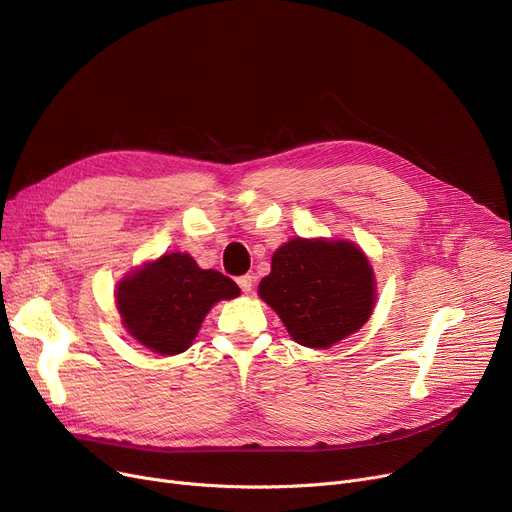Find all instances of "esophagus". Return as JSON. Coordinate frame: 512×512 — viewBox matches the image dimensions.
Listing matches in <instances>:
<instances>
[{"mask_svg": "<svg viewBox=\"0 0 512 512\" xmlns=\"http://www.w3.org/2000/svg\"><path fill=\"white\" fill-rule=\"evenodd\" d=\"M236 284L240 286V290L242 292H251V288H253V276H240L238 280H236Z\"/></svg>", "mask_w": 512, "mask_h": 512, "instance_id": "34e87169", "label": "esophagus"}]
</instances>
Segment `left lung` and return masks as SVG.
Listing matches in <instances>:
<instances>
[{"label":"left lung","mask_w":512,"mask_h":512,"mask_svg":"<svg viewBox=\"0 0 512 512\" xmlns=\"http://www.w3.org/2000/svg\"><path fill=\"white\" fill-rule=\"evenodd\" d=\"M373 286L371 265L353 242L292 238L274 253L259 297L280 315L292 340L328 348L365 326Z\"/></svg>","instance_id":"8db88e82"}]
</instances>
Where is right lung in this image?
<instances>
[{"label":"right lung","mask_w":512,"mask_h":512,"mask_svg":"<svg viewBox=\"0 0 512 512\" xmlns=\"http://www.w3.org/2000/svg\"><path fill=\"white\" fill-rule=\"evenodd\" d=\"M240 288L215 270H201L188 253H168L120 282L116 299L126 330L159 355L191 346L207 311Z\"/></svg>","instance_id":"right-lung-1"}]
</instances>
